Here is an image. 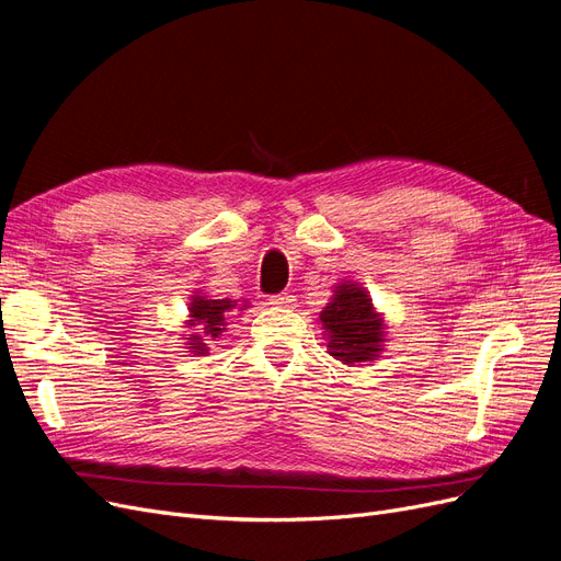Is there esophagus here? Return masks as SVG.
Listing matches in <instances>:
<instances>
[{
	"label": "esophagus",
	"mask_w": 561,
	"mask_h": 561,
	"mask_svg": "<svg viewBox=\"0 0 561 561\" xmlns=\"http://www.w3.org/2000/svg\"><path fill=\"white\" fill-rule=\"evenodd\" d=\"M268 304H274V307H280V309H293L295 307V297L290 293L274 295V297H268Z\"/></svg>",
	"instance_id": "obj_1"
}]
</instances>
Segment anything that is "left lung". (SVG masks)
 <instances>
[{"label":"left lung","mask_w":561,"mask_h":561,"mask_svg":"<svg viewBox=\"0 0 561 561\" xmlns=\"http://www.w3.org/2000/svg\"><path fill=\"white\" fill-rule=\"evenodd\" d=\"M320 322L328 334L330 355L344 365L371 363L383 351V318L358 283L344 280L336 285L332 301L320 311Z\"/></svg>","instance_id":"1"}]
</instances>
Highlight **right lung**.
Segmentation results:
<instances>
[{
    "label": "right lung",
    "instance_id": "right-lung-1",
    "mask_svg": "<svg viewBox=\"0 0 561 561\" xmlns=\"http://www.w3.org/2000/svg\"><path fill=\"white\" fill-rule=\"evenodd\" d=\"M233 309L245 311L248 304L243 301V307H239L236 299H210L208 295L196 293L192 295L190 301V320L184 322L186 328L192 330V334H186V348L196 355L208 353L210 344L219 342V336L227 332V318Z\"/></svg>",
    "mask_w": 561,
    "mask_h": 561
}]
</instances>
